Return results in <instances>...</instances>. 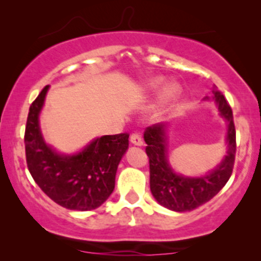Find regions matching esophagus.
Returning <instances> with one entry per match:
<instances>
[{
  "label": "esophagus",
  "instance_id": "34e87169",
  "mask_svg": "<svg viewBox=\"0 0 261 261\" xmlns=\"http://www.w3.org/2000/svg\"><path fill=\"white\" fill-rule=\"evenodd\" d=\"M130 141H131V143H134V145H136V146H142L143 145V140H142V137H141V135L139 133L131 134Z\"/></svg>",
  "mask_w": 261,
  "mask_h": 261
}]
</instances>
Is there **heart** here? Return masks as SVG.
<instances>
[{"label":"heart","mask_w":261,"mask_h":261,"mask_svg":"<svg viewBox=\"0 0 261 261\" xmlns=\"http://www.w3.org/2000/svg\"><path fill=\"white\" fill-rule=\"evenodd\" d=\"M161 85V81L157 80L154 81V82H152V87L153 88H157L158 86ZM179 93H180V89H179V87L176 85H169L167 88H164V91L162 92V95H161V100L163 104H170L172 101H174L176 98H178Z\"/></svg>","instance_id":"1"}]
</instances>
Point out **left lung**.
<instances>
[{"label":"left lung","mask_w":261,"mask_h":261,"mask_svg":"<svg viewBox=\"0 0 261 261\" xmlns=\"http://www.w3.org/2000/svg\"><path fill=\"white\" fill-rule=\"evenodd\" d=\"M221 115L228 121L227 133V155L216 169L201 178H185L173 172L167 161L164 124H154L145 130L143 137L146 153L149 160V187L154 199L164 207L173 211L185 212L203 205L222 189L232 175L236 158V127L232 108L224 95L214 89Z\"/></svg>","instance_id":"left-lung-1"}]
</instances>
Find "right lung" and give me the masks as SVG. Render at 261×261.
<instances>
[{
  "instance_id": "1",
  "label": "right lung",
  "mask_w": 261,
  "mask_h": 261,
  "mask_svg": "<svg viewBox=\"0 0 261 261\" xmlns=\"http://www.w3.org/2000/svg\"><path fill=\"white\" fill-rule=\"evenodd\" d=\"M49 86L29 108L24 145L29 172L53 201L62 207L89 211L103 203L115 187L119 162L128 147V134L107 135L94 140L80 153L60 155L44 142L38 116Z\"/></svg>"
}]
</instances>
